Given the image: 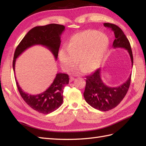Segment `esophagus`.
<instances>
[{"instance_id": "1", "label": "esophagus", "mask_w": 146, "mask_h": 146, "mask_svg": "<svg viewBox=\"0 0 146 146\" xmlns=\"http://www.w3.org/2000/svg\"><path fill=\"white\" fill-rule=\"evenodd\" d=\"M75 80V78H73V77H70V82H73V80Z\"/></svg>"}]
</instances>
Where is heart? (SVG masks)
I'll list each match as a JSON object with an SVG mask.
<instances>
[{"label":"heart","mask_w":146,"mask_h":146,"mask_svg":"<svg viewBox=\"0 0 146 146\" xmlns=\"http://www.w3.org/2000/svg\"><path fill=\"white\" fill-rule=\"evenodd\" d=\"M109 45V39L104 33L95 30H86L70 38L67 47L63 46L59 52V60L63 70L70 71L76 66L78 58L85 68L92 70L100 63Z\"/></svg>","instance_id":"obj_1"}]
</instances>
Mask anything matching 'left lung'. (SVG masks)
<instances>
[{
  "label": "left lung",
  "instance_id": "1",
  "mask_svg": "<svg viewBox=\"0 0 146 146\" xmlns=\"http://www.w3.org/2000/svg\"><path fill=\"white\" fill-rule=\"evenodd\" d=\"M105 27L112 31L115 39L113 42L114 48H122L128 51L133 66V55L131 44L124 33L119 26L110 23H104ZM101 70L98 68L91 75L86 76V86L84 94L85 101L95 109L108 111L116 107L123 100L128 92L131 80V74L128 80L117 87H110L102 81Z\"/></svg>",
  "mask_w": 146,
  "mask_h": 146
}]
</instances>
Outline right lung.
<instances>
[{
    "mask_svg": "<svg viewBox=\"0 0 146 146\" xmlns=\"http://www.w3.org/2000/svg\"><path fill=\"white\" fill-rule=\"evenodd\" d=\"M64 29L65 27L63 25L50 24L36 26L31 29L15 50L12 63L14 72L16 58L33 46L38 44L45 46L52 52L56 60L61 44L60 36ZM15 82L19 94L26 103L38 112L48 114L58 109L63 104V89L64 86L69 83V76L65 73H57L51 86L46 91L38 95L25 93L19 85L16 79Z\"/></svg>",
    "mask_w": 146,
    "mask_h": 146,
    "instance_id": "add662e5",
    "label": "right lung"
}]
</instances>
